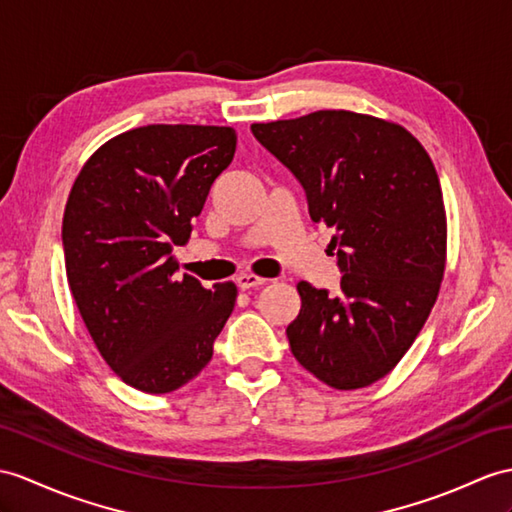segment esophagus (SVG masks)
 Here are the masks:
<instances>
[{
	"instance_id": "obj_1",
	"label": "esophagus",
	"mask_w": 512,
	"mask_h": 512,
	"mask_svg": "<svg viewBox=\"0 0 512 512\" xmlns=\"http://www.w3.org/2000/svg\"><path fill=\"white\" fill-rule=\"evenodd\" d=\"M267 280L256 276V273H241V276H236V286H239L241 291L247 289H256V286H263Z\"/></svg>"
}]
</instances>
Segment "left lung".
I'll list each match as a JSON object with an SVG mask.
<instances>
[{
  "label": "left lung",
  "instance_id": "left-lung-1",
  "mask_svg": "<svg viewBox=\"0 0 512 512\" xmlns=\"http://www.w3.org/2000/svg\"><path fill=\"white\" fill-rule=\"evenodd\" d=\"M252 132L304 186L310 219L336 232L341 293L297 284L291 352L332 389H363L400 363L441 289L447 221L436 169L406 128L352 110Z\"/></svg>",
  "mask_w": 512,
  "mask_h": 512
}]
</instances>
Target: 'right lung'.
Returning a JSON list of instances; mask_svg holds the SVG:
<instances>
[{"label": "right lung", "mask_w": 512, "mask_h": 512, "mask_svg": "<svg viewBox=\"0 0 512 512\" xmlns=\"http://www.w3.org/2000/svg\"><path fill=\"white\" fill-rule=\"evenodd\" d=\"M226 126H143L86 160L62 217L69 289L99 354L143 393H171L213 358L236 302L232 282L178 278L210 186L234 158Z\"/></svg>", "instance_id": "1"}]
</instances>
